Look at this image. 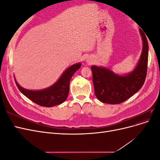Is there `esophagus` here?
I'll return each mask as SVG.
<instances>
[{
	"label": "esophagus",
	"mask_w": 160,
	"mask_h": 160,
	"mask_svg": "<svg viewBox=\"0 0 160 160\" xmlns=\"http://www.w3.org/2000/svg\"><path fill=\"white\" fill-rule=\"evenodd\" d=\"M88 62H91V59H88Z\"/></svg>",
	"instance_id": "esophagus-1"
}]
</instances>
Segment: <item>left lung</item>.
Returning a JSON list of instances; mask_svg holds the SVG:
<instances>
[{
    "label": "left lung",
    "instance_id": "left-lung-1",
    "mask_svg": "<svg viewBox=\"0 0 160 160\" xmlns=\"http://www.w3.org/2000/svg\"><path fill=\"white\" fill-rule=\"evenodd\" d=\"M143 41L141 56L135 69L128 74L119 75L108 68L92 65L95 94L101 102L119 104L126 101L142 88L146 80L148 61V42L139 28Z\"/></svg>",
    "mask_w": 160,
    "mask_h": 160
}]
</instances>
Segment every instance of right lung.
I'll return each mask as SVG.
<instances>
[{
	"instance_id": "add662e5",
	"label": "right lung",
	"mask_w": 160,
	"mask_h": 160,
	"mask_svg": "<svg viewBox=\"0 0 160 160\" xmlns=\"http://www.w3.org/2000/svg\"><path fill=\"white\" fill-rule=\"evenodd\" d=\"M81 66V62H77L68 67L57 82L49 88L41 90H28L15 83L18 89L27 98L34 103L42 107L51 108L62 103L67 98L69 91V83L72 76Z\"/></svg>"
}]
</instances>
